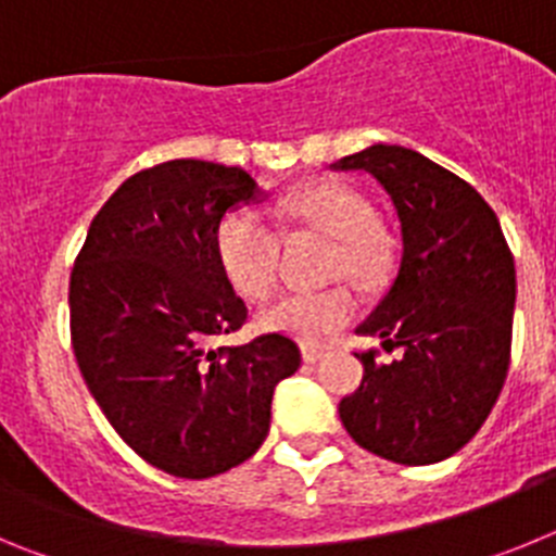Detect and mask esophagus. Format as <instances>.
<instances>
[{
  "instance_id": "1",
  "label": "esophagus",
  "mask_w": 556,
  "mask_h": 556,
  "mask_svg": "<svg viewBox=\"0 0 556 556\" xmlns=\"http://www.w3.org/2000/svg\"><path fill=\"white\" fill-rule=\"evenodd\" d=\"M303 358H306V362H317V358L323 356V353H326V345H314V342H303Z\"/></svg>"
}]
</instances>
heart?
Listing matches in <instances>:
<instances>
[{
    "label": "heart",
    "instance_id": "heart-1",
    "mask_svg": "<svg viewBox=\"0 0 556 556\" xmlns=\"http://www.w3.org/2000/svg\"><path fill=\"white\" fill-rule=\"evenodd\" d=\"M275 214L287 236L298 230H320L328 236L323 273L328 278L348 275L358 287H384L401 264V236L372 211L370 198L342 178H320L283 191ZM214 248L230 287L253 303L267 301L278 289L281 236L250 211H228L217 225ZM356 312L348 283L283 294L262 314V326L301 339L323 337L345 326Z\"/></svg>",
    "mask_w": 556,
    "mask_h": 556
}]
</instances>
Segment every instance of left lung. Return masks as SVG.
Returning a JSON list of instances; mask_svg holds the SVG:
<instances>
[{
    "mask_svg": "<svg viewBox=\"0 0 556 556\" xmlns=\"http://www.w3.org/2000/svg\"><path fill=\"white\" fill-rule=\"evenodd\" d=\"M390 191L404 255L395 283L356 333L384 339L356 353L365 376L339 401L348 434L397 465L448 459L488 420L509 367L515 258L479 191L426 155L372 144L333 164Z\"/></svg>",
    "mask_w": 556,
    "mask_h": 556,
    "instance_id": "8db88e82",
    "label": "left lung"
}]
</instances>
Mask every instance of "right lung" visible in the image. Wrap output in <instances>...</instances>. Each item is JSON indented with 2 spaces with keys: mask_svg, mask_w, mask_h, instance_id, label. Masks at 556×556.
<instances>
[{
  "mask_svg": "<svg viewBox=\"0 0 556 556\" xmlns=\"http://www.w3.org/2000/svg\"><path fill=\"white\" fill-rule=\"evenodd\" d=\"M258 194L248 172L211 161L136 172L97 211L72 269L86 387L141 459L180 479L225 473L262 448L275 384L301 367L283 333L211 348L248 320L214 233Z\"/></svg>",
  "mask_w": 556,
  "mask_h": 556,
  "instance_id": "obj_1",
  "label": "right lung"
}]
</instances>
